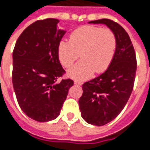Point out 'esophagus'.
Returning <instances> with one entry per match:
<instances>
[{"instance_id": "34e87169", "label": "esophagus", "mask_w": 150, "mask_h": 150, "mask_svg": "<svg viewBox=\"0 0 150 150\" xmlns=\"http://www.w3.org/2000/svg\"><path fill=\"white\" fill-rule=\"evenodd\" d=\"M74 84H75V85L81 86V85H82V82H81V81H77V80H75V81H74Z\"/></svg>"}]
</instances>
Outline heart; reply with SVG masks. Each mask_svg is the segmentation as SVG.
Wrapping results in <instances>:
<instances>
[{"mask_svg": "<svg viewBox=\"0 0 150 150\" xmlns=\"http://www.w3.org/2000/svg\"><path fill=\"white\" fill-rule=\"evenodd\" d=\"M117 40L111 30L84 26L71 34L69 42H61L58 54L61 64L70 68L79 54L81 60L68 71L69 77L84 81L108 69L116 51Z\"/></svg>", "mask_w": 150, "mask_h": 150, "instance_id": "heart-1", "label": "heart"}]
</instances>
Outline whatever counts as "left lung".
Returning a JSON list of instances; mask_svg holds the SVG:
<instances>
[{"label": "left lung", "mask_w": 150, "mask_h": 150, "mask_svg": "<svg viewBox=\"0 0 150 150\" xmlns=\"http://www.w3.org/2000/svg\"><path fill=\"white\" fill-rule=\"evenodd\" d=\"M89 23L105 24L117 40L110 65L105 73L82 85L83 93L78 101L82 118L100 127L113 120L127 103L136 77V58L129 35L117 23L102 18Z\"/></svg>", "instance_id": "left-lung-1"}]
</instances>
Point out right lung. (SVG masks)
<instances>
[{"instance_id":"add662e5","label":"right lung","mask_w":150,"mask_h":150,"mask_svg":"<svg viewBox=\"0 0 150 150\" xmlns=\"http://www.w3.org/2000/svg\"><path fill=\"white\" fill-rule=\"evenodd\" d=\"M59 22H34L19 36L13 51L12 82L18 105L27 116L41 122L59 115L73 85L71 79L59 80L65 71L58 50L66 33L58 29Z\"/></svg>"}]
</instances>
